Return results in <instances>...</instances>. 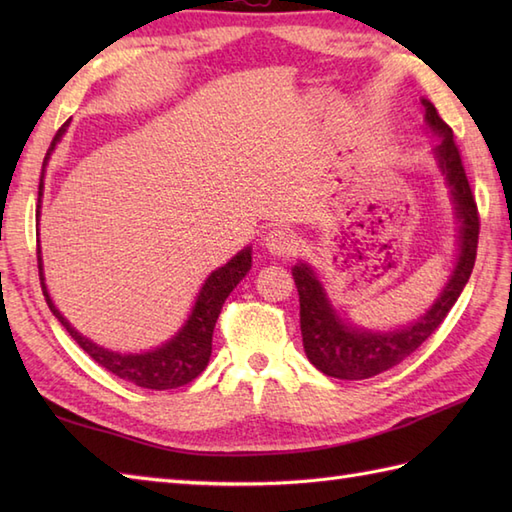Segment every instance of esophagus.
<instances>
[{
  "label": "esophagus",
  "mask_w": 512,
  "mask_h": 512,
  "mask_svg": "<svg viewBox=\"0 0 512 512\" xmlns=\"http://www.w3.org/2000/svg\"><path fill=\"white\" fill-rule=\"evenodd\" d=\"M264 242L273 255H290L292 250H297L299 246L297 235L292 233L290 228H273V231L266 235Z\"/></svg>",
  "instance_id": "obj_1"
}]
</instances>
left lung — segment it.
Segmentation results:
<instances>
[{"label":"left lung","mask_w":512,"mask_h":512,"mask_svg":"<svg viewBox=\"0 0 512 512\" xmlns=\"http://www.w3.org/2000/svg\"><path fill=\"white\" fill-rule=\"evenodd\" d=\"M422 103L424 110H427L429 127L442 136V143L436 147V156L444 176H447L455 209H458V217L462 222L458 266H455L447 288L442 290V295L424 317L411 323L409 328L387 334L367 332L345 325L336 317L330 301L325 299V292L319 279L314 277L312 268H308L306 264L292 268V277H295L299 290L303 350H306L310 363L321 369L325 376L341 380H363L383 374L400 361H405L447 319L449 310L458 301L460 292L464 290L466 281H469L473 273L477 237H480V213H477L475 195L471 191L469 178H466L460 149L453 140L451 127L442 121L438 110L429 101Z\"/></svg>","instance_id":"left-lung-1"}]
</instances>
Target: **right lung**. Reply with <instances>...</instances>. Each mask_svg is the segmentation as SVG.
Segmentation results:
<instances>
[{"instance_id": "obj_1", "label": "right lung", "mask_w": 512, "mask_h": 512, "mask_svg": "<svg viewBox=\"0 0 512 512\" xmlns=\"http://www.w3.org/2000/svg\"><path fill=\"white\" fill-rule=\"evenodd\" d=\"M68 123L70 121H65L59 127V132L54 134L48 154L43 158V167H46L54 145H57L59 138L65 134ZM41 195H43V176L39 182V202H41ZM37 266H39L41 290H43V297L48 301V308L52 310L54 317L61 321L63 328L70 332L72 339L79 343L81 350L88 354L94 363H99L114 376L129 380V383H134L138 387L162 391V389H176L191 383V380L198 378L204 372V367L209 365L217 317H220L226 297L231 295V290L239 284V281H242V277L248 273L250 266H253V257H250V248H244L242 253H237L226 266L217 268L215 273H211L209 279L204 281L189 321L184 323V328L178 332V336H173L169 343L158 347V350H151L145 354H116L110 350H103V347L88 341L85 336L76 332L72 325L61 317V312L54 308L52 299L48 297L46 284H43L39 248H37Z\"/></svg>"}]
</instances>
